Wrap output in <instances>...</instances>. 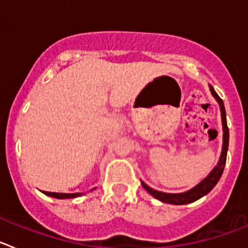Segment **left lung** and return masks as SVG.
<instances>
[{
    "label": "left lung",
    "instance_id": "1",
    "mask_svg": "<svg viewBox=\"0 0 248 248\" xmlns=\"http://www.w3.org/2000/svg\"><path fill=\"white\" fill-rule=\"evenodd\" d=\"M210 91L211 94L215 97V99L217 100L218 105H220L221 110V119H222V130H223V143H222V151H221L220 159H218L217 165L212 169V171L210 172L207 176L203 179L201 183H199L198 185L190 189L189 191L180 192V194H169V192H161L157 191V190L151 189L150 186L146 185L145 183L141 181V185H143L144 189L149 192L150 195H153L155 199L163 201L166 203H171V205H186V203L194 202V201L199 200L200 198L205 196L206 194H209L212 189L215 187V185L218 183L221 175L223 172V169H225V164H226V156H227V149H229V128H227V122H226V110H225V105H223L222 99L217 95V93L215 92V89L212 88V85H210Z\"/></svg>",
    "mask_w": 248,
    "mask_h": 248
}]
</instances>
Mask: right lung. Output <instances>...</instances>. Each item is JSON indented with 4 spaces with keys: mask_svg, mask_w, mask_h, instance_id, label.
<instances>
[{
    "mask_svg": "<svg viewBox=\"0 0 248 248\" xmlns=\"http://www.w3.org/2000/svg\"><path fill=\"white\" fill-rule=\"evenodd\" d=\"M43 194L54 199H74L82 195L80 192H76V194H61V192H48V191H43Z\"/></svg>",
    "mask_w": 248,
    "mask_h": 248,
    "instance_id": "add662e5",
    "label": "right lung"
}]
</instances>
